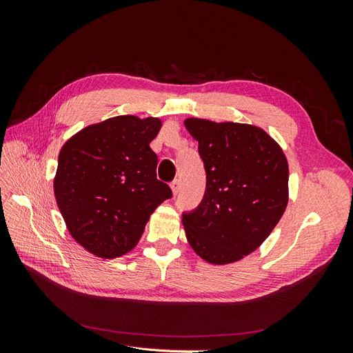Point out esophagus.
<instances>
[{
	"instance_id": "34e87169",
	"label": "esophagus",
	"mask_w": 353,
	"mask_h": 353,
	"mask_svg": "<svg viewBox=\"0 0 353 353\" xmlns=\"http://www.w3.org/2000/svg\"><path fill=\"white\" fill-rule=\"evenodd\" d=\"M170 188H172V193H174V194H178V191H179V188H181L179 179L172 181V183H170Z\"/></svg>"
}]
</instances>
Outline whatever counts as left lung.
Masks as SVG:
<instances>
[{"label": "left lung", "mask_w": 353, "mask_h": 353, "mask_svg": "<svg viewBox=\"0 0 353 353\" xmlns=\"http://www.w3.org/2000/svg\"><path fill=\"white\" fill-rule=\"evenodd\" d=\"M199 141L206 191L200 205L183 213L193 250L213 265L250 254L270 236L288 203V163L284 152L262 128L184 121Z\"/></svg>", "instance_id": "1"}]
</instances>
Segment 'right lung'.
<instances>
[{
  "mask_svg": "<svg viewBox=\"0 0 353 353\" xmlns=\"http://www.w3.org/2000/svg\"><path fill=\"white\" fill-rule=\"evenodd\" d=\"M160 128L157 117L114 116L83 128L61 147L57 206L70 236L99 258L132 250L154 209L172 197L156 176L150 148Z\"/></svg>",
  "mask_w": 353,
  "mask_h": 353,
  "instance_id": "add662e5",
  "label": "right lung"
}]
</instances>
